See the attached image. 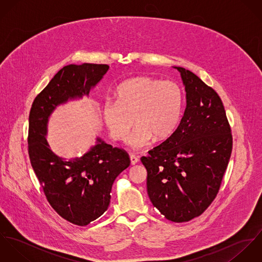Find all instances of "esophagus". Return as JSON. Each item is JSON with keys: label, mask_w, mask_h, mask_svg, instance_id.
<instances>
[{"label": "esophagus", "mask_w": 262, "mask_h": 262, "mask_svg": "<svg viewBox=\"0 0 262 262\" xmlns=\"http://www.w3.org/2000/svg\"><path fill=\"white\" fill-rule=\"evenodd\" d=\"M130 160H131V164H132V165H135L136 163L139 162V158H138L137 156H135L134 154H131V155H130Z\"/></svg>", "instance_id": "obj_1"}]
</instances>
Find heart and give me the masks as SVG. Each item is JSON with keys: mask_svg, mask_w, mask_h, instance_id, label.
<instances>
[{"mask_svg": "<svg viewBox=\"0 0 262 262\" xmlns=\"http://www.w3.org/2000/svg\"><path fill=\"white\" fill-rule=\"evenodd\" d=\"M183 104V93L176 82L135 76L117 88L115 104L104 106L103 117L116 141H125L135 123L137 127L128 144L133 149H142L154 138L160 141L172 135L181 119Z\"/></svg>", "mask_w": 262, "mask_h": 262, "instance_id": "obj_1", "label": "heart"}]
</instances>
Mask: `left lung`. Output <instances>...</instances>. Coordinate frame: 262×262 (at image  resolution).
I'll use <instances>...</instances> for the list:
<instances>
[{
  "label": "left lung",
  "mask_w": 262,
  "mask_h": 262,
  "mask_svg": "<svg viewBox=\"0 0 262 262\" xmlns=\"http://www.w3.org/2000/svg\"><path fill=\"white\" fill-rule=\"evenodd\" d=\"M186 90L187 107L177 130L141 157L152 205L169 221L187 222L215 200L233 139L222 100L199 76L174 67Z\"/></svg>",
  "instance_id": "1"
}]
</instances>
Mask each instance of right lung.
<instances>
[{
  "label": "right lung",
  "mask_w": 262,
  "mask_h": 262,
  "mask_svg": "<svg viewBox=\"0 0 262 262\" xmlns=\"http://www.w3.org/2000/svg\"><path fill=\"white\" fill-rule=\"evenodd\" d=\"M108 70L107 64L95 63L62 68L37 95L29 115L28 152L38 181L55 212L78 226L90 224L107 211L114 181L130 165V158L125 150L99 137L82 156L61 158L46 140L47 123L57 106L89 96Z\"/></svg>",
  "instance_id": "add662e5"
}]
</instances>
